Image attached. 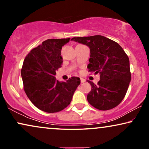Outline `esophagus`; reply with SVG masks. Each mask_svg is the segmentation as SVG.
<instances>
[{
    "instance_id": "34e87169",
    "label": "esophagus",
    "mask_w": 149,
    "mask_h": 149,
    "mask_svg": "<svg viewBox=\"0 0 149 149\" xmlns=\"http://www.w3.org/2000/svg\"><path fill=\"white\" fill-rule=\"evenodd\" d=\"M84 82H85V79L83 78H81V83H84Z\"/></svg>"
}]
</instances>
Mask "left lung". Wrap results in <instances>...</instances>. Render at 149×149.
Masks as SVG:
<instances>
[{"instance_id":"left-lung-1","label":"left lung","mask_w":149,"mask_h":149,"mask_svg":"<svg viewBox=\"0 0 149 149\" xmlns=\"http://www.w3.org/2000/svg\"><path fill=\"white\" fill-rule=\"evenodd\" d=\"M71 40L90 49L89 71L100 73L97 85L90 81L89 103L95 109L107 111L119 104L127 93L130 81V60L117 42L101 35L74 37Z\"/></svg>"}]
</instances>
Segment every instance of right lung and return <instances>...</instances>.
<instances>
[{
  "label": "right lung",
  "instance_id": "right-lung-1",
  "mask_svg": "<svg viewBox=\"0 0 149 149\" xmlns=\"http://www.w3.org/2000/svg\"><path fill=\"white\" fill-rule=\"evenodd\" d=\"M70 39L45 40L24 59L21 70L24 91L36 108L46 113H57L68 107L81 83L76 77L66 82H60L55 77L63 62L61 49Z\"/></svg>",
  "mask_w": 149,
  "mask_h": 149
}]
</instances>
